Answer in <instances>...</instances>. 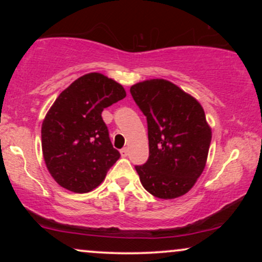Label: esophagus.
<instances>
[{
	"label": "esophagus",
	"mask_w": 262,
	"mask_h": 262,
	"mask_svg": "<svg viewBox=\"0 0 262 262\" xmlns=\"http://www.w3.org/2000/svg\"><path fill=\"white\" fill-rule=\"evenodd\" d=\"M121 155L123 156V158H125V156H128V149L127 148H123L121 150Z\"/></svg>",
	"instance_id": "34e87169"
}]
</instances>
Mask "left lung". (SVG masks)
<instances>
[{
  "mask_svg": "<svg viewBox=\"0 0 262 262\" xmlns=\"http://www.w3.org/2000/svg\"><path fill=\"white\" fill-rule=\"evenodd\" d=\"M148 121L149 159L135 166L143 187L160 200L181 197L202 175L212 129L193 96L169 80L150 79L130 87Z\"/></svg>",
  "mask_w": 262,
  "mask_h": 262,
  "instance_id": "left-lung-1",
  "label": "left lung"
}]
</instances>
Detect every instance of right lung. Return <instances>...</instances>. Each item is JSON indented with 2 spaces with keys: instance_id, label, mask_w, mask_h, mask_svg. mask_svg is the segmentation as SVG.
<instances>
[{
  "instance_id": "add662e5",
  "label": "right lung",
  "mask_w": 262,
  "mask_h": 262,
  "mask_svg": "<svg viewBox=\"0 0 262 262\" xmlns=\"http://www.w3.org/2000/svg\"><path fill=\"white\" fill-rule=\"evenodd\" d=\"M125 96L121 83L101 73L83 75L60 93L41 123L44 161L58 185L86 193L103 182L121 154L102 111Z\"/></svg>"
}]
</instances>
